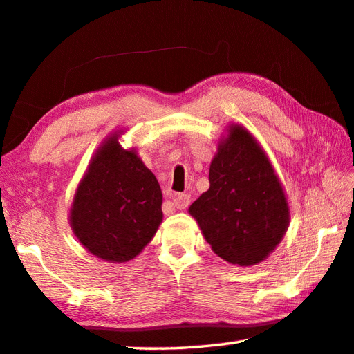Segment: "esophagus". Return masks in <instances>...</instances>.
<instances>
[{
	"instance_id": "obj_1",
	"label": "esophagus",
	"mask_w": 354,
	"mask_h": 354,
	"mask_svg": "<svg viewBox=\"0 0 354 354\" xmlns=\"http://www.w3.org/2000/svg\"><path fill=\"white\" fill-rule=\"evenodd\" d=\"M189 204H190V195H187V193H178V195H175V198H173V205L179 210L187 209Z\"/></svg>"
}]
</instances>
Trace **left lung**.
I'll return each mask as SVG.
<instances>
[{
    "label": "left lung",
    "mask_w": 354,
    "mask_h": 354,
    "mask_svg": "<svg viewBox=\"0 0 354 354\" xmlns=\"http://www.w3.org/2000/svg\"><path fill=\"white\" fill-rule=\"evenodd\" d=\"M210 164V189L190 205L213 252L230 264L254 266L279 244L288 205L268 158L241 126H233Z\"/></svg>",
    "instance_id": "obj_1"
}]
</instances>
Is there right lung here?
Instances as JSON below:
<instances>
[{"instance_id": "1", "label": "right lung", "mask_w": 354, "mask_h": 354, "mask_svg": "<svg viewBox=\"0 0 354 354\" xmlns=\"http://www.w3.org/2000/svg\"><path fill=\"white\" fill-rule=\"evenodd\" d=\"M156 178L118 135L101 145L76 190L71 213L73 233L87 250L110 262L140 254L162 221Z\"/></svg>"}]
</instances>
